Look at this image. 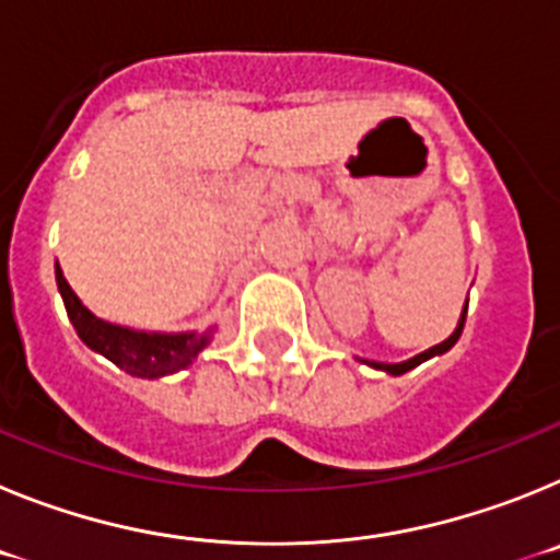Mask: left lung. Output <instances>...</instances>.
Returning <instances> with one entry per match:
<instances>
[{
	"instance_id": "obj_1",
	"label": "left lung",
	"mask_w": 560,
	"mask_h": 560,
	"mask_svg": "<svg viewBox=\"0 0 560 560\" xmlns=\"http://www.w3.org/2000/svg\"><path fill=\"white\" fill-rule=\"evenodd\" d=\"M465 311H468V300H465V308H463V314H459V323H457V328H454V334L448 336L446 341H440V345H434V348H429V350H423V353L412 355V359L398 361V364H387V361H370V359H361V361H364V364H370V368H375V370H384V373H387V375L409 373V370H415V368H418V364H423V361L434 359V355L448 353V350H452L454 345H457L459 334H463V325H465Z\"/></svg>"
}]
</instances>
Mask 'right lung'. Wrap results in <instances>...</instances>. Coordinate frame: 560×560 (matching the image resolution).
Listing matches in <instances>:
<instances>
[{"label": "right lung", "mask_w": 560, "mask_h": 560, "mask_svg": "<svg viewBox=\"0 0 560 560\" xmlns=\"http://www.w3.org/2000/svg\"><path fill=\"white\" fill-rule=\"evenodd\" d=\"M56 283L67 305L69 323L75 325L78 336L89 350L106 355L112 364L133 378H162L190 368L201 350L212 341L215 328L182 330V334H160V330H133L126 325H114L95 316L69 289L61 266L56 264Z\"/></svg>", "instance_id": "obj_1"}]
</instances>
